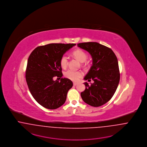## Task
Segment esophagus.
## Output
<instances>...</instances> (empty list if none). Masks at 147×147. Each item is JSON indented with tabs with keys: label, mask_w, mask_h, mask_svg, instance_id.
<instances>
[{
	"label": "esophagus",
	"mask_w": 147,
	"mask_h": 147,
	"mask_svg": "<svg viewBox=\"0 0 147 147\" xmlns=\"http://www.w3.org/2000/svg\"><path fill=\"white\" fill-rule=\"evenodd\" d=\"M73 84H74V86H76L77 84V83H76V82H74Z\"/></svg>",
	"instance_id": "34e87169"
}]
</instances>
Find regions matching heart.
<instances>
[{"mask_svg": "<svg viewBox=\"0 0 147 147\" xmlns=\"http://www.w3.org/2000/svg\"><path fill=\"white\" fill-rule=\"evenodd\" d=\"M72 55L80 62L83 63L87 58V54L81 49H76L72 52ZM60 64L63 69L66 68L68 64L67 57L64 55L60 60ZM65 76L74 81H77L81 77L83 76V72L81 71H75L69 69L66 71L65 74Z\"/></svg>", "mask_w": 147, "mask_h": 147, "instance_id": "obj_1", "label": "heart"}]
</instances>
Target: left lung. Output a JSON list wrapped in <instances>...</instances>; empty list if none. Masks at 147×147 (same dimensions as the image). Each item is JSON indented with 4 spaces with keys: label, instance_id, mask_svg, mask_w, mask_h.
<instances>
[{
    "label": "left lung",
    "instance_id": "obj_1",
    "mask_svg": "<svg viewBox=\"0 0 147 147\" xmlns=\"http://www.w3.org/2000/svg\"><path fill=\"white\" fill-rule=\"evenodd\" d=\"M77 46L88 51L92 57L93 64L84 80L86 88L81 92L83 101L94 107L102 106L114 96L120 81L118 61L115 53L108 47L96 42H85Z\"/></svg>",
    "mask_w": 147,
    "mask_h": 147
}]
</instances>
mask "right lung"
<instances>
[{
  "label": "right lung",
  "instance_id": "obj_1",
  "mask_svg": "<svg viewBox=\"0 0 147 147\" xmlns=\"http://www.w3.org/2000/svg\"><path fill=\"white\" fill-rule=\"evenodd\" d=\"M76 44L51 43L35 48L28 59L26 80L34 99L48 109H55L64 104L69 90L73 86L70 79L63 76L60 60ZM57 76L61 82L54 81Z\"/></svg>",
  "mask_w": 147,
  "mask_h": 147
}]
</instances>
